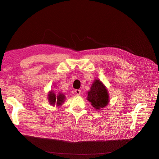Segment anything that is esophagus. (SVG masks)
<instances>
[{"label":"esophagus","mask_w":159,"mask_h":159,"mask_svg":"<svg viewBox=\"0 0 159 159\" xmlns=\"http://www.w3.org/2000/svg\"><path fill=\"white\" fill-rule=\"evenodd\" d=\"M75 93L77 94V95H80V93H81V91L80 90V89H75Z\"/></svg>","instance_id":"34e87169"}]
</instances>
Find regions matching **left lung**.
<instances>
[{"instance_id": "1", "label": "left lung", "mask_w": 159, "mask_h": 159, "mask_svg": "<svg viewBox=\"0 0 159 159\" xmlns=\"http://www.w3.org/2000/svg\"><path fill=\"white\" fill-rule=\"evenodd\" d=\"M87 100L97 110H102L109 102V95L107 89L101 80L95 79L88 92Z\"/></svg>"}]
</instances>
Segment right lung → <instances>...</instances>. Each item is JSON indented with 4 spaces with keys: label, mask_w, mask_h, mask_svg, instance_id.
<instances>
[{
    "label": "right lung",
    "mask_w": 159,
    "mask_h": 159,
    "mask_svg": "<svg viewBox=\"0 0 159 159\" xmlns=\"http://www.w3.org/2000/svg\"><path fill=\"white\" fill-rule=\"evenodd\" d=\"M48 99H49L50 105L60 107L64 103L66 99V96L60 93L57 95L53 91H51L48 94Z\"/></svg>",
    "instance_id": "obj_1"
}]
</instances>
